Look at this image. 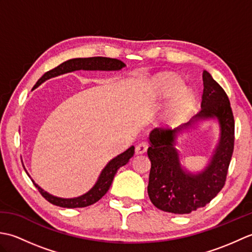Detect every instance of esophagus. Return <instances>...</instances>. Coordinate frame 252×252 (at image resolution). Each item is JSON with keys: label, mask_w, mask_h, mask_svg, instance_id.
Listing matches in <instances>:
<instances>
[{"label": "esophagus", "mask_w": 252, "mask_h": 252, "mask_svg": "<svg viewBox=\"0 0 252 252\" xmlns=\"http://www.w3.org/2000/svg\"><path fill=\"white\" fill-rule=\"evenodd\" d=\"M147 148H148V144H147L146 142H141V143L138 144V145L136 146V148H135V154H136V155H141V154L146 153Z\"/></svg>", "instance_id": "34e87169"}]
</instances>
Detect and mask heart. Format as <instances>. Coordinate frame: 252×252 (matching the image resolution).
Listing matches in <instances>:
<instances>
[{
    "instance_id": "obj_1",
    "label": "heart",
    "mask_w": 252,
    "mask_h": 252,
    "mask_svg": "<svg viewBox=\"0 0 252 252\" xmlns=\"http://www.w3.org/2000/svg\"><path fill=\"white\" fill-rule=\"evenodd\" d=\"M151 94L157 103L171 98L162 115L163 123L170 127L183 123L196 104L195 93L184 88L183 80L171 72L160 73L153 78Z\"/></svg>"
}]
</instances>
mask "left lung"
<instances>
[{
  "mask_svg": "<svg viewBox=\"0 0 252 252\" xmlns=\"http://www.w3.org/2000/svg\"><path fill=\"white\" fill-rule=\"evenodd\" d=\"M201 110L174 130L154 129L149 134L147 155L152 162L148 196L155 207L175 215H186L210 202L225 184L234 151V116L226 93L211 74L202 72ZM217 119L220 134L205 169L192 174L180 163L177 138L195 128L200 121Z\"/></svg>",
  "mask_w": 252,
  "mask_h": 252,
  "instance_id": "left-lung-1",
  "label": "left lung"
}]
</instances>
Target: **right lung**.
<instances>
[{
  "label": "right lung",
  "instance_id": "obj_1",
  "mask_svg": "<svg viewBox=\"0 0 252 252\" xmlns=\"http://www.w3.org/2000/svg\"><path fill=\"white\" fill-rule=\"evenodd\" d=\"M123 67H126V63H122L116 58H108V57H90V58H72L65 63H61L60 66L52 69V70L45 72L42 78L35 83L33 87L34 90L39 85L43 83L45 80H49L51 78H55L61 76V74L76 71V70H103V71H119ZM134 146H131L126 149V152L118 155L117 157L112 158L110 161L106 164V167L101 170V172L98 176L97 181L94 184V186L85 194L74 197V198H61L51 195L50 192L42 189L41 187L33 182L34 186L36 187L41 195L43 196L45 199L53 203L55 206H60L63 208H83L93 205L96 201H98L101 197H103L107 191H108L109 187L112 183L115 175L117 173L118 169H120L123 165L129 162L130 158L134 155ZM27 172V171H26ZM28 174V172H27ZM29 175V174H28ZM30 176V175H29Z\"/></svg>",
  "mask_w": 252,
  "mask_h": 252
}]
</instances>
